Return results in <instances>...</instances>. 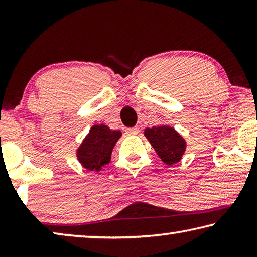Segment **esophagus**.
Segmentation results:
<instances>
[{"instance_id": "obj_1", "label": "esophagus", "mask_w": 257, "mask_h": 257, "mask_svg": "<svg viewBox=\"0 0 257 257\" xmlns=\"http://www.w3.org/2000/svg\"><path fill=\"white\" fill-rule=\"evenodd\" d=\"M127 133L128 135H132V136H134V135H137L139 133V128L138 127H134V128H129L127 129Z\"/></svg>"}]
</instances>
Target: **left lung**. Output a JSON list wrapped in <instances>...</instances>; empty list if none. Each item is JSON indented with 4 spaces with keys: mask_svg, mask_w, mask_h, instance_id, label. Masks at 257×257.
<instances>
[{
    "mask_svg": "<svg viewBox=\"0 0 257 257\" xmlns=\"http://www.w3.org/2000/svg\"><path fill=\"white\" fill-rule=\"evenodd\" d=\"M144 136L163 163L173 165L179 162L184 156L187 142L177 130L169 124L145 128Z\"/></svg>",
    "mask_w": 257,
    "mask_h": 257,
    "instance_id": "left-lung-1",
    "label": "left lung"
}]
</instances>
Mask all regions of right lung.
I'll use <instances>...</instances> for the list:
<instances>
[{
	"mask_svg": "<svg viewBox=\"0 0 257 257\" xmlns=\"http://www.w3.org/2000/svg\"><path fill=\"white\" fill-rule=\"evenodd\" d=\"M121 136L120 130H112L104 123L93 124L76 151L78 162L88 171H101L111 161L113 147Z\"/></svg>",
	"mask_w": 257,
	"mask_h": 257,
	"instance_id": "obj_1",
	"label": "right lung"
}]
</instances>
